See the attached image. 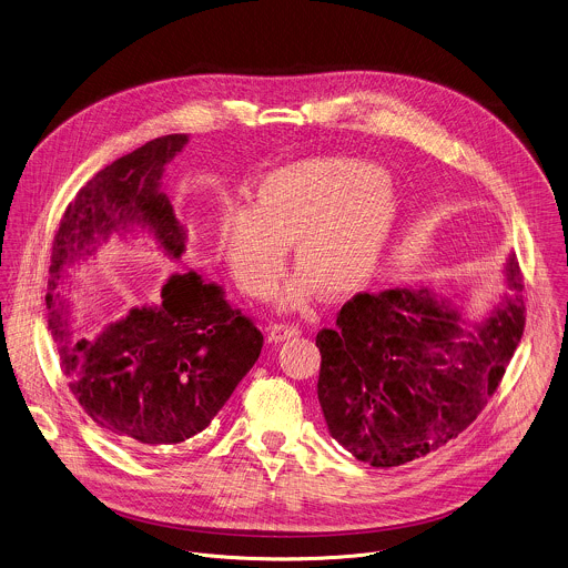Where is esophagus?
Instances as JSON below:
<instances>
[{"mask_svg":"<svg viewBox=\"0 0 568 568\" xmlns=\"http://www.w3.org/2000/svg\"><path fill=\"white\" fill-rule=\"evenodd\" d=\"M301 336V327L298 325H272L270 332H267V341L270 342H283L290 341V338H296Z\"/></svg>","mask_w":568,"mask_h":568,"instance_id":"obj_1","label":"esophagus"}]
</instances>
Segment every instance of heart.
<instances>
[{
	"instance_id": "obj_1",
	"label": "heart",
	"mask_w": 568,
	"mask_h": 568,
	"mask_svg": "<svg viewBox=\"0 0 568 568\" xmlns=\"http://www.w3.org/2000/svg\"><path fill=\"white\" fill-rule=\"evenodd\" d=\"M397 204L384 173L359 158L314 155L267 171L252 206L232 204L217 220V250L236 287L267 301L285 267L283 310H303L318 290L346 298L379 270L393 239Z\"/></svg>"
}]
</instances>
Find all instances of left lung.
<instances>
[{
  "instance_id": "left-lung-1",
  "label": "left lung",
  "mask_w": 568,
  "mask_h": 568,
  "mask_svg": "<svg viewBox=\"0 0 568 568\" xmlns=\"http://www.w3.org/2000/svg\"><path fill=\"white\" fill-rule=\"evenodd\" d=\"M507 290L480 323L422 287L357 294L336 327L316 336L318 402L329 435L373 467L439 450L485 408L523 338L525 303L516 256Z\"/></svg>"
}]
</instances>
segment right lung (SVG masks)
<instances>
[{"label": "right lung", "mask_w": 568, "mask_h": 568, "mask_svg": "<svg viewBox=\"0 0 568 568\" xmlns=\"http://www.w3.org/2000/svg\"><path fill=\"white\" fill-rule=\"evenodd\" d=\"M186 144V133L162 135L99 171L68 206L50 256L48 327L70 390L97 426L138 448L175 446L206 430L263 346L224 287L193 270L171 274L158 303L131 307L99 332L74 327L72 283L103 243L144 234L164 256L182 258L186 230L162 178Z\"/></svg>", "instance_id": "obj_1"}]
</instances>
